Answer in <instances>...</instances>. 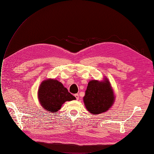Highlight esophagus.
Masks as SVG:
<instances>
[{
    "mask_svg": "<svg viewBox=\"0 0 154 154\" xmlns=\"http://www.w3.org/2000/svg\"><path fill=\"white\" fill-rule=\"evenodd\" d=\"M74 96H75V97H76V100H77L79 99V94H74Z\"/></svg>",
    "mask_w": 154,
    "mask_h": 154,
    "instance_id": "esophagus-1",
    "label": "esophagus"
}]
</instances>
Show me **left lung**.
<instances>
[{
	"label": "left lung",
	"mask_w": 154,
	"mask_h": 154,
	"mask_svg": "<svg viewBox=\"0 0 154 154\" xmlns=\"http://www.w3.org/2000/svg\"><path fill=\"white\" fill-rule=\"evenodd\" d=\"M115 100L114 91L108 79L103 81L91 80L88 83L83 102L90 113L97 115L108 110Z\"/></svg>",
	"instance_id": "1"
}]
</instances>
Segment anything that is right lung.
<instances>
[{
  "label": "right lung",
  "instance_id": "obj_1",
  "mask_svg": "<svg viewBox=\"0 0 154 154\" xmlns=\"http://www.w3.org/2000/svg\"><path fill=\"white\" fill-rule=\"evenodd\" d=\"M38 97L43 109L54 113L57 112L66 101L76 100L61 82L51 78L42 82Z\"/></svg>",
  "mask_w": 154,
  "mask_h": 154
}]
</instances>
